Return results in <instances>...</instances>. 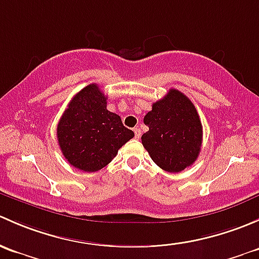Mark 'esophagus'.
Instances as JSON below:
<instances>
[{
    "label": "esophagus",
    "instance_id": "esophagus-1",
    "mask_svg": "<svg viewBox=\"0 0 259 259\" xmlns=\"http://www.w3.org/2000/svg\"><path fill=\"white\" fill-rule=\"evenodd\" d=\"M135 135H136V138H140L141 137V128H138V127H136L135 130Z\"/></svg>",
    "mask_w": 259,
    "mask_h": 259
}]
</instances>
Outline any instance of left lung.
I'll return each instance as SVG.
<instances>
[{"instance_id":"obj_1","label":"left lung","mask_w":259,"mask_h":259,"mask_svg":"<svg viewBox=\"0 0 259 259\" xmlns=\"http://www.w3.org/2000/svg\"><path fill=\"white\" fill-rule=\"evenodd\" d=\"M148 131L142 145L154 163L167 172L177 173L196 162L202 146V123L187 96L169 90L152 105L143 118Z\"/></svg>"}]
</instances>
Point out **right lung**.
Listing matches in <instances>:
<instances>
[{
	"label": "right lung",
	"mask_w": 259,
	"mask_h": 259,
	"mask_svg": "<svg viewBox=\"0 0 259 259\" xmlns=\"http://www.w3.org/2000/svg\"><path fill=\"white\" fill-rule=\"evenodd\" d=\"M133 136L121 117L107 110V97L96 83L74 95L57 126L63 156L83 172H96L107 166Z\"/></svg>",
	"instance_id": "right-lung-1"
}]
</instances>
